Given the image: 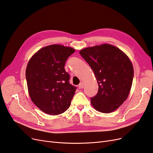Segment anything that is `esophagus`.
<instances>
[{
    "label": "esophagus",
    "instance_id": "obj_1",
    "mask_svg": "<svg viewBox=\"0 0 153 153\" xmlns=\"http://www.w3.org/2000/svg\"><path fill=\"white\" fill-rule=\"evenodd\" d=\"M84 87V83H83V82H81L80 84L78 85V87H79L80 89H82V88Z\"/></svg>",
    "mask_w": 153,
    "mask_h": 153
}]
</instances>
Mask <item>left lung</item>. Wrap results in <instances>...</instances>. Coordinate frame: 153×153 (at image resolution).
<instances>
[{"instance_id": "left-lung-1", "label": "left lung", "mask_w": 153, "mask_h": 153, "mask_svg": "<svg viewBox=\"0 0 153 153\" xmlns=\"http://www.w3.org/2000/svg\"><path fill=\"white\" fill-rule=\"evenodd\" d=\"M94 73L98 91L91 104L103 113L118 108L128 98L133 78V68L127 55L113 45L104 44L80 51Z\"/></svg>"}]
</instances>
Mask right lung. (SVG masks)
Returning a JSON list of instances; mask_svg holds the SVG:
<instances>
[{
	"mask_svg": "<svg viewBox=\"0 0 153 153\" xmlns=\"http://www.w3.org/2000/svg\"><path fill=\"white\" fill-rule=\"evenodd\" d=\"M75 50L52 45L40 49L27 64L25 76L30 98L38 107L50 115L61 114L69 108L76 87L69 83L64 69Z\"/></svg>",
	"mask_w": 153,
	"mask_h": 153,
	"instance_id": "right-lung-1",
	"label": "right lung"
}]
</instances>
